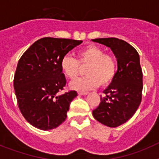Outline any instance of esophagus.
Instances as JSON below:
<instances>
[{
	"instance_id": "1",
	"label": "esophagus",
	"mask_w": 159,
	"mask_h": 159,
	"mask_svg": "<svg viewBox=\"0 0 159 159\" xmlns=\"http://www.w3.org/2000/svg\"><path fill=\"white\" fill-rule=\"evenodd\" d=\"M78 94L79 95H88V92H82V91H79Z\"/></svg>"
}]
</instances>
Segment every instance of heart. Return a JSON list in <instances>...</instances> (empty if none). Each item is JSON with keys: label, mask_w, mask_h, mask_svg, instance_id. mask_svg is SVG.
<instances>
[{"label": "heart", "mask_w": 159, "mask_h": 159, "mask_svg": "<svg viewBox=\"0 0 159 159\" xmlns=\"http://www.w3.org/2000/svg\"><path fill=\"white\" fill-rule=\"evenodd\" d=\"M60 67L67 78L74 80L86 68V76L77 79L70 84L72 89L86 91L111 84L117 71V61L111 54L105 53L99 46L91 44L77 53V60L66 55L61 60Z\"/></svg>", "instance_id": "obj_1"}]
</instances>
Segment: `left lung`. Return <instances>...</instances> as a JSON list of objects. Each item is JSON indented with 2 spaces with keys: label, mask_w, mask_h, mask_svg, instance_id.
<instances>
[{
  "label": "left lung",
  "mask_w": 159,
  "mask_h": 159,
  "mask_svg": "<svg viewBox=\"0 0 159 159\" xmlns=\"http://www.w3.org/2000/svg\"><path fill=\"white\" fill-rule=\"evenodd\" d=\"M92 40L111 48L118 64L116 77L100 95V103L92 115L107 127H119L134 116L141 103L143 85L139 55L130 43L118 38Z\"/></svg>",
  "instance_id": "obj_1"
}]
</instances>
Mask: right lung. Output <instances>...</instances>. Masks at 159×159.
Segmentation results:
<instances>
[{
	"label": "right lung",
	"mask_w": 159,
	"mask_h": 159,
	"mask_svg": "<svg viewBox=\"0 0 159 159\" xmlns=\"http://www.w3.org/2000/svg\"><path fill=\"white\" fill-rule=\"evenodd\" d=\"M82 42L43 37L32 43L20 58L14 75V90L22 116L33 127L51 130L67 118L70 103L77 92L58 94L67 83L60 62Z\"/></svg>",
	"instance_id": "obj_1"
}]
</instances>
